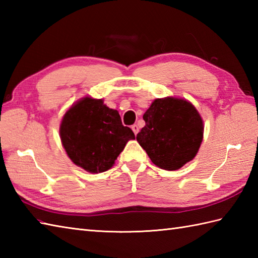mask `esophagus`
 Segmentation results:
<instances>
[{
	"instance_id": "1",
	"label": "esophagus",
	"mask_w": 258,
	"mask_h": 258,
	"mask_svg": "<svg viewBox=\"0 0 258 258\" xmlns=\"http://www.w3.org/2000/svg\"><path fill=\"white\" fill-rule=\"evenodd\" d=\"M132 131L134 132V134L135 135H138V133H139V131H140V127L136 124H134L133 126H132Z\"/></svg>"
}]
</instances>
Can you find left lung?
<instances>
[{
	"label": "left lung",
	"instance_id": "obj_1",
	"mask_svg": "<svg viewBox=\"0 0 258 258\" xmlns=\"http://www.w3.org/2000/svg\"><path fill=\"white\" fill-rule=\"evenodd\" d=\"M143 119L145 126L136 140L157 167L176 171L196 156L204 123L189 101L174 96L156 98Z\"/></svg>",
	"mask_w": 258,
	"mask_h": 258
}]
</instances>
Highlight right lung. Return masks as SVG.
Wrapping results in <instances>:
<instances>
[{
  "mask_svg": "<svg viewBox=\"0 0 258 258\" xmlns=\"http://www.w3.org/2000/svg\"><path fill=\"white\" fill-rule=\"evenodd\" d=\"M59 138L70 160L86 172L97 174L111 168L133 131L124 126L116 109L104 100L85 96L63 115Z\"/></svg>",
  "mask_w": 258,
  "mask_h": 258,
  "instance_id": "add662e5",
  "label": "right lung"
}]
</instances>
